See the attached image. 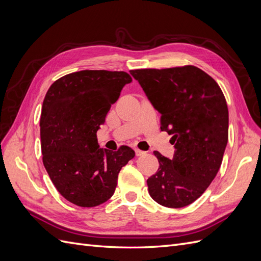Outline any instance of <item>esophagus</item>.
I'll list each match as a JSON object with an SVG mask.
<instances>
[{"instance_id":"obj_1","label":"esophagus","mask_w":261,"mask_h":261,"mask_svg":"<svg viewBox=\"0 0 261 261\" xmlns=\"http://www.w3.org/2000/svg\"><path fill=\"white\" fill-rule=\"evenodd\" d=\"M135 153H136V155L137 156H139V155H143V154H145L146 152L145 151H143V150H139V149H135Z\"/></svg>"}]
</instances>
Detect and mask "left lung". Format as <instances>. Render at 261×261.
<instances>
[{
  "instance_id": "left-lung-1",
  "label": "left lung",
  "mask_w": 261,
  "mask_h": 261,
  "mask_svg": "<svg viewBox=\"0 0 261 261\" xmlns=\"http://www.w3.org/2000/svg\"><path fill=\"white\" fill-rule=\"evenodd\" d=\"M129 73L161 114V130L173 135L175 148L172 160L153 152L160 167L147 179L149 194L164 207L188 206L206 191L222 163L228 138L224 94L212 77L193 65Z\"/></svg>"
}]
</instances>
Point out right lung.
<instances>
[{"label":"right lung","mask_w":261,"mask_h":261,"mask_svg":"<svg viewBox=\"0 0 261 261\" xmlns=\"http://www.w3.org/2000/svg\"><path fill=\"white\" fill-rule=\"evenodd\" d=\"M125 72L81 70L61 77L46 92L40 118L43 165L58 192L76 206L90 208L114 194L121 169L135 156L122 146L100 148L97 132L123 87Z\"/></svg>","instance_id":"obj_1"}]
</instances>
